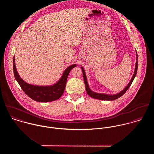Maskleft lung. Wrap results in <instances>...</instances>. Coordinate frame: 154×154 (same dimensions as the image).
Listing matches in <instances>:
<instances>
[{
    "label": "left lung",
    "mask_w": 154,
    "mask_h": 154,
    "mask_svg": "<svg viewBox=\"0 0 154 154\" xmlns=\"http://www.w3.org/2000/svg\"><path fill=\"white\" fill-rule=\"evenodd\" d=\"M136 65H135V68H134V74L132 76L131 80L130 81V82H129V84L127 85V86L123 89L122 91H121L120 92H119L117 94H114V95H110V94H102V93H97V92H95L94 91H92L88 85V81H87V76H86V73H85V71L84 70V69L83 68V67H81L82 70V73H83V77H84V83H85V88H86V91L87 92L88 95L95 99H98V100H107V101H112L114 100H116L117 98H119V97H122L126 91L129 88L131 87V84H132L133 81L134 80L136 75V73H137V51H136Z\"/></svg>",
    "instance_id": "left-lung-1"
}]
</instances>
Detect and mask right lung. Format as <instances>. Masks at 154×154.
Returning a JSON list of instances; mask_svg holds the SVG:
<instances>
[{
    "label": "right lung",
    "instance_id": "1",
    "mask_svg": "<svg viewBox=\"0 0 154 154\" xmlns=\"http://www.w3.org/2000/svg\"><path fill=\"white\" fill-rule=\"evenodd\" d=\"M76 66L73 64L67 67L64 70L61 78L55 84L51 85L39 86L28 84L19 75L16 66L15 56L13 59V69L14 76L23 92L31 99L37 102H50L57 100L63 95L68 75L73 68Z\"/></svg>",
    "mask_w": 154,
    "mask_h": 154
}]
</instances>
